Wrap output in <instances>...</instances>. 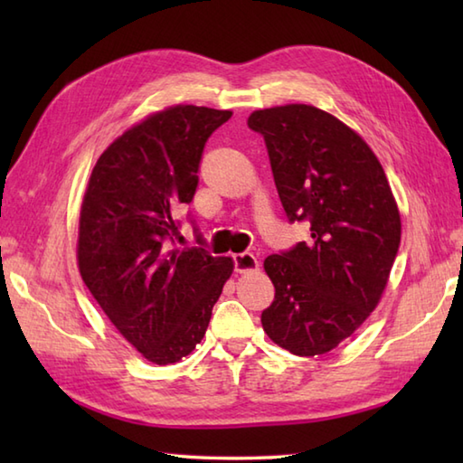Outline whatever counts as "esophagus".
Here are the masks:
<instances>
[{"label": "esophagus", "mask_w": 463, "mask_h": 463, "mask_svg": "<svg viewBox=\"0 0 463 463\" xmlns=\"http://www.w3.org/2000/svg\"><path fill=\"white\" fill-rule=\"evenodd\" d=\"M232 260H234V270H237L239 274H247V272L259 270V260H257V257H254L252 252L234 254Z\"/></svg>", "instance_id": "obj_1"}]
</instances>
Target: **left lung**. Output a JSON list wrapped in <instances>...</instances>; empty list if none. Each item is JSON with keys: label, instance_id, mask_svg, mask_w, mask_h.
Returning a JSON list of instances; mask_svg holds the SVG:
<instances>
[{"label": "left lung", "instance_id": "left-lung-1", "mask_svg": "<svg viewBox=\"0 0 463 463\" xmlns=\"http://www.w3.org/2000/svg\"><path fill=\"white\" fill-rule=\"evenodd\" d=\"M284 213L310 222V241L270 254L274 300L267 336L294 356H320L356 332L386 288L402 221L378 156L362 137L314 105L252 111Z\"/></svg>", "mask_w": 463, "mask_h": 463}]
</instances>
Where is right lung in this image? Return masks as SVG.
I'll use <instances>...</instances> for the list:
<instances>
[{
    "label": "right lung",
    "instance_id": "right-lung-1",
    "mask_svg": "<svg viewBox=\"0 0 463 463\" xmlns=\"http://www.w3.org/2000/svg\"><path fill=\"white\" fill-rule=\"evenodd\" d=\"M232 111L173 105L107 146L83 194L77 267L105 317L153 364L189 356L231 279V257L173 247V211L191 203L213 131Z\"/></svg>",
    "mask_w": 463,
    "mask_h": 463
}]
</instances>
